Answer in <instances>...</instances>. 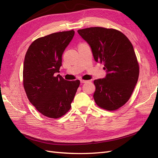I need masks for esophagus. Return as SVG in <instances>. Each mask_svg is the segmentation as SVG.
Instances as JSON below:
<instances>
[{
  "label": "esophagus",
  "mask_w": 158,
  "mask_h": 158,
  "mask_svg": "<svg viewBox=\"0 0 158 158\" xmlns=\"http://www.w3.org/2000/svg\"><path fill=\"white\" fill-rule=\"evenodd\" d=\"M89 81L88 80H80V82L82 84H84V83H86L88 82Z\"/></svg>",
  "instance_id": "1"
}]
</instances>
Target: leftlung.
<instances>
[{"mask_svg":"<svg viewBox=\"0 0 158 158\" xmlns=\"http://www.w3.org/2000/svg\"><path fill=\"white\" fill-rule=\"evenodd\" d=\"M78 33L89 45L94 60L104 64V78L94 81V99L98 106L114 111L130 99L139 76V65L131 42L114 29L92 27Z\"/></svg>","mask_w":158,"mask_h":158,"instance_id":"8db88e82","label":"left lung"}]
</instances>
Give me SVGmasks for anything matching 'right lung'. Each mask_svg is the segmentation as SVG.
<instances>
[{
    "label": "right lung",
    "mask_w": 158,
    "mask_h": 158,
    "mask_svg": "<svg viewBox=\"0 0 158 158\" xmlns=\"http://www.w3.org/2000/svg\"><path fill=\"white\" fill-rule=\"evenodd\" d=\"M74 31L40 37L28 48L23 69V84L30 103L43 115L57 118L67 113L80 85V80L67 81L59 73L62 55Z\"/></svg>",
    "instance_id": "1"
}]
</instances>
